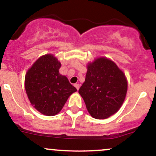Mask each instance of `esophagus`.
<instances>
[{
  "label": "esophagus",
  "instance_id": "1",
  "mask_svg": "<svg viewBox=\"0 0 156 156\" xmlns=\"http://www.w3.org/2000/svg\"><path fill=\"white\" fill-rule=\"evenodd\" d=\"M74 86L76 87V89H77V91H78L79 89H80V84H75Z\"/></svg>",
  "mask_w": 156,
  "mask_h": 156
}]
</instances>
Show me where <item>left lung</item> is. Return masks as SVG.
<instances>
[{"label": "left lung", "instance_id": "left-lung-1", "mask_svg": "<svg viewBox=\"0 0 156 156\" xmlns=\"http://www.w3.org/2000/svg\"><path fill=\"white\" fill-rule=\"evenodd\" d=\"M85 80L79 93L88 112L95 119L109 118L120 109L127 91L125 74L114 62L105 57L87 66Z\"/></svg>", "mask_w": 156, "mask_h": 156}]
</instances>
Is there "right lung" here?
Instances as JSON below:
<instances>
[{"mask_svg":"<svg viewBox=\"0 0 156 156\" xmlns=\"http://www.w3.org/2000/svg\"><path fill=\"white\" fill-rule=\"evenodd\" d=\"M61 63L52 54L41 56L25 76V90L36 110L53 116L62 110L70 95L76 91L68 78L58 73Z\"/></svg>","mask_w":156,"mask_h":156,"instance_id":"obj_1","label":"right lung"}]
</instances>
